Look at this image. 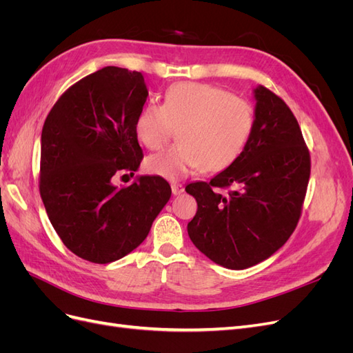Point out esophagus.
<instances>
[{
    "instance_id": "obj_1",
    "label": "esophagus",
    "mask_w": 353,
    "mask_h": 353,
    "mask_svg": "<svg viewBox=\"0 0 353 353\" xmlns=\"http://www.w3.org/2000/svg\"><path fill=\"white\" fill-rule=\"evenodd\" d=\"M170 188H172V193H174L175 196H178V194H181V193H184V185L179 184V183H172V184H170Z\"/></svg>"
}]
</instances>
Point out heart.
<instances>
[{"label": "heart", "mask_w": 353, "mask_h": 353, "mask_svg": "<svg viewBox=\"0 0 353 353\" xmlns=\"http://www.w3.org/2000/svg\"><path fill=\"white\" fill-rule=\"evenodd\" d=\"M254 123L250 103L225 88L199 82L174 83L165 103L150 101L140 110L135 131L150 150L165 147L181 134V143L147 160L148 172L169 181L201 168L219 172L236 162Z\"/></svg>", "instance_id": "b5f03b06"}]
</instances>
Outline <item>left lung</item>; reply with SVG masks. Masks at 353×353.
Segmentation results:
<instances>
[{
	"label": "left lung",
	"instance_id": "8db88e82",
	"mask_svg": "<svg viewBox=\"0 0 353 353\" xmlns=\"http://www.w3.org/2000/svg\"><path fill=\"white\" fill-rule=\"evenodd\" d=\"M254 99L253 130L236 162L209 183L185 187L197 201L187 227L191 241L230 270L268 259L288 240L311 175V156L290 108L262 85Z\"/></svg>",
	"mask_w": 353,
	"mask_h": 353
}]
</instances>
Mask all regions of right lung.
I'll return each mask as SVG.
<instances>
[{
	"label": "right lung",
	"mask_w": 353,
	"mask_h": 353,
	"mask_svg": "<svg viewBox=\"0 0 353 353\" xmlns=\"http://www.w3.org/2000/svg\"><path fill=\"white\" fill-rule=\"evenodd\" d=\"M147 97L140 72L103 68L63 92L42 128L39 194L63 244L85 261L137 249L172 194L162 176L113 185L144 157L135 121Z\"/></svg>",
	"instance_id": "right-lung-1"
}]
</instances>
